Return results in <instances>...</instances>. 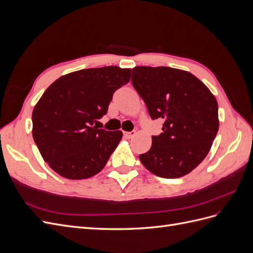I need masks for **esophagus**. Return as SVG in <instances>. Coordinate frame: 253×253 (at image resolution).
Wrapping results in <instances>:
<instances>
[{
	"label": "esophagus",
	"instance_id": "1",
	"mask_svg": "<svg viewBox=\"0 0 253 253\" xmlns=\"http://www.w3.org/2000/svg\"><path fill=\"white\" fill-rule=\"evenodd\" d=\"M136 135V132L135 131H132V132H125V136L126 137V138H132V137H134Z\"/></svg>",
	"mask_w": 253,
	"mask_h": 253
}]
</instances>
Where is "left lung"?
I'll return each mask as SVG.
<instances>
[{"label":"left lung","mask_w":253,"mask_h":253,"mask_svg":"<svg viewBox=\"0 0 253 253\" xmlns=\"http://www.w3.org/2000/svg\"><path fill=\"white\" fill-rule=\"evenodd\" d=\"M132 83L152 119L164 120L163 133L152 136L141 164L159 177L189 174L208 155L217 134L218 105L194 75L167 66H136Z\"/></svg>","instance_id":"1"}]
</instances>
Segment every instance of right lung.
<instances>
[{
	"label": "right lung",
	"instance_id": "obj_1",
	"mask_svg": "<svg viewBox=\"0 0 253 253\" xmlns=\"http://www.w3.org/2000/svg\"><path fill=\"white\" fill-rule=\"evenodd\" d=\"M129 78V68H87L61 76L44 91L33 111V137L56 173L86 179L105 167L122 132L93 124L106 114L114 91Z\"/></svg>",
	"mask_w": 253,
	"mask_h": 253
}]
</instances>
